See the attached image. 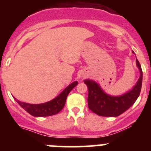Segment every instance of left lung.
<instances>
[{"mask_svg": "<svg viewBox=\"0 0 151 151\" xmlns=\"http://www.w3.org/2000/svg\"><path fill=\"white\" fill-rule=\"evenodd\" d=\"M134 54V51H132ZM136 65L140 71L138 82L130 91L119 96L109 95L93 80H84L88 88V104L92 112L101 116L116 117L130 108L138 99L142 85V69L141 64L136 58Z\"/></svg>", "mask_w": 151, "mask_h": 151, "instance_id": "8db88e82", "label": "left lung"}]
</instances>
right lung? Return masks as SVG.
Returning a JSON list of instances; mask_svg holds the SVG:
<instances>
[{"label": "right lung", "mask_w": 151, "mask_h": 151, "mask_svg": "<svg viewBox=\"0 0 151 151\" xmlns=\"http://www.w3.org/2000/svg\"><path fill=\"white\" fill-rule=\"evenodd\" d=\"M78 85V82H73L69 85L66 88L64 89L59 95L56 97L54 99L48 101V102L44 103V104H27L25 102H21L15 98L17 102L20 105L22 108L26 112L31 114L33 116L35 117H44L49 116L57 114L60 111L63 110V108L66 104V97L68 94L73 88H74Z\"/></svg>", "instance_id": "right-lung-1"}]
</instances>
